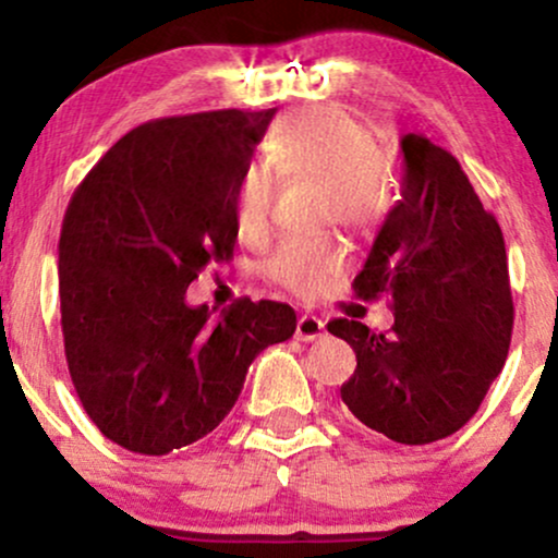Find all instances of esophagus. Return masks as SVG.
Instances as JSON below:
<instances>
[{
	"instance_id": "obj_1",
	"label": "esophagus",
	"mask_w": 558,
	"mask_h": 558,
	"mask_svg": "<svg viewBox=\"0 0 558 558\" xmlns=\"http://www.w3.org/2000/svg\"><path fill=\"white\" fill-rule=\"evenodd\" d=\"M325 336V323L315 315H301L296 323V338L299 341H317Z\"/></svg>"
}]
</instances>
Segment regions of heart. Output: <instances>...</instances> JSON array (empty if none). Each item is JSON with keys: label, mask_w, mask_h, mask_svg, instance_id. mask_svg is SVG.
<instances>
[{"label": "heart", "mask_w": 558, "mask_h": 558, "mask_svg": "<svg viewBox=\"0 0 558 558\" xmlns=\"http://www.w3.org/2000/svg\"><path fill=\"white\" fill-rule=\"evenodd\" d=\"M267 161L278 175L317 178L325 220L367 226L386 204V175L373 133L341 107L317 105L286 114L267 138ZM269 166L252 159L235 181V220L246 239H259L270 226L278 178ZM345 265L349 252L338 239H291L280 243L267 272L299 296H317Z\"/></svg>", "instance_id": "heart-1"}]
</instances>
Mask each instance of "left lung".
I'll use <instances>...</instances> for the list:
<instances>
[{"label":"left lung","instance_id":"8db88e82","mask_svg":"<svg viewBox=\"0 0 558 558\" xmlns=\"http://www.w3.org/2000/svg\"><path fill=\"white\" fill-rule=\"evenodd\" d=\"M401 198L354 278L356 296L393 299V328L356 319L328 330L354 349L341 399L396 444L425 446L470 422L504 369L511 306L504 233L457 157L430 138H401Z\"/></svg>","mask_w":558,"mask_h":558}]
</instances>
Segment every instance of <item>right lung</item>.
<instances>
[{
  "mask_svg": "<svg viewBox=\"0 0 558 558\" xmlns=\"http://www.w3.org/2000/svg\"><path fill=\"white\" fill-rule=\"evenodd\" d=\"M275 110L133 128L83 178L60 233V310L75 393L105 438L162 457L213 433L267 345L296 330L280 301L215 315L185 288L233 254L235 181Z\"/></svg>",
  "mask_w": 558,
  "mask_h": 558,
  "instance_id": "add662e5",
  "label": "right lung"
}]
</instances>
